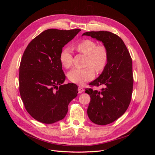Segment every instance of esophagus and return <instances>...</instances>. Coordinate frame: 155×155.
I'll list each match as a JSON object with an SVG mask.
<instances>
[{"instance_id": "obj_1", "label": "esophagus", "mask_w": 155, "mask_h": 155, "mask_svg": "<svg viewBox=\"0 0 155 155\" xmlns=\"http://www.w3.org/2000/svg\"><path fill=\"white\" fill-rule=\"evenodd\" d=\"M78 92L79 94H81L82 92H84V89L82 87H79L78 88Z\"/></svg>"}]
</instances>
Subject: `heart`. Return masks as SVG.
I'll return each mask as SVG.
<instances>
[{
  "label": "heart",
  "mask_w": 155,
  "mask_h": 155,
  "mask_svg": "<svg viewBox=\"0 0 155 155\" xmlns=\"http://www.w3.org/2000/svg\"><path fill=\"white\" fill-rule=\"evenodd\" d=\"M78 51L87 56L85 66L83 68H74L68 73L69 80L79 85L91 81L94 77L95 72H101L104 70L109 59V54L104 45H97L94 41L85 39L79 42L76 46ZM60 62L65 68H69L72 64V54L69 48H65L60 54Z\"/></svg>",
  "instance_id": "obj_1"
}]
</instances>
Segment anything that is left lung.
Here are the masks:
<instances>
[{
    "mask_svg": "<svg viewBox=\"0 0 155 155\" xmlns=\"http://www.w3.org/2000/svg\"><path fill=\"white\" fill-rule=\"evenodd\" d=\"M101 41L107 49L109 59L100 76L89 85L104 88L101 91L86 89L91 96L87 109L89 119L97 125L113 122L122 116L132 96L133 76L132 59L120 37L110 31H88L82 35Z\"/></svg>",
    "mask_w": 155,
    "mask_h": 155,
    "instance_id": "8db88e82",
    "label": "left lung"
}]
</instances>
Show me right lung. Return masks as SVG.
Returning <instances> with one entry per match:
<instances>
[{"instance_id":"right-lung-1","label":"right lung","mask_w":155,"mask_h":155,"mask_svg":"<svg viewBox=\"0 0 155 155\" xmlns=\"http://www.w3.org/2000/svg\"><path fill=\"white\" fill-rule=\"evenodd\" d=\"M80 31L46 30L30 42L23 54L19 67L21 97L27 112L41 123L63 120L69 103L78 95L76 84L62 85L66 76L59 57L64 46Z\"/></svg>"}]
</instances>
